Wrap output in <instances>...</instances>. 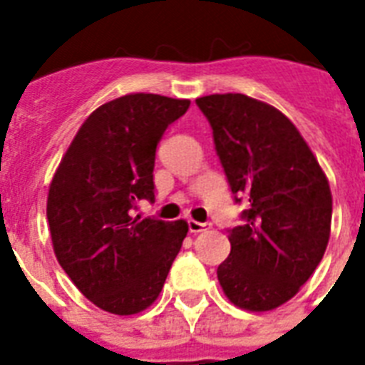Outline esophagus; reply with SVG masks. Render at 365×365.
Listing matches in <instances>:
<instances>
[{
	"instance_id": "esophagus-1",
	"label": "esophagus",
	"mask_w": 365,
	"mask_h": 365,
	"mask_svg": "<svg viewBox=\"0 0 365 365\" xmlns=\"http://www.w3.org/2000/svg\"><path fill=\"white\" fill-rule=\"evenodd\" d=\"M212 223H206V222H195V220H189L187 222V227L191 233H202L206 229H210Z\"/></svg>"
}]
</instances>
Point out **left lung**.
<instances>
[{
    "label": "left lung",
    "instance_id": "1",
    "mask_svg": "<svg viewBox=\"0 0 365 365\" xmlns=\"http://www.w3.org/2000/svg\"><path fill=\"white\" fill-rule=\"evenodd\" d=\"M242 223L217 280L235 305L271 311L292 299L322 259L331 227L326 174L294 123L244 94L197 98Z\"/></svg>",
    "mask_w": 365,
    "mask_h": 365
}]
</instances>
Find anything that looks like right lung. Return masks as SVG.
Instances as JSON below:
<instances>
[{
    "label": "right lung",
    "mask_w": 365,
    "mask_h": 365,
    "mask_svg": "<svg viewBox=\"0 0 365 365\" xmlns=\"http://www.w3.org/2000/svg\"><path fill=\"white\" fill-rule=\"evenodd\" d=\"M189 100L126 94L93 111L54 174L47 220L56 259L87 299L113 314L148 309L187 235V223L132 217L155 200L160 138Z\"/></svg>",
    "instance_id": "add662e5"
}]
</instances>
